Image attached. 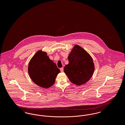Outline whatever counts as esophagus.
I'll return each mask as SVG.
<instances>
[{"label": "esophagus", "instance_id": "obj_1", "mask_svg": "<svg viewBox=\"0 0 125 125\" xmlns=\"http://www.w3.org/2000/svg\"><path fill=\"white\" fill-rule=\"evenodd\" d=\"M60 71L61 72H63V71H64V68L62 67V68H61L60 69Z\"/></svg>", "mask_w": 125, "mask_h": 125}]
</instances>
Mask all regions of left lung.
I'll return each mask as SVG.
<instances>
[{"label": "left lung", "mask_w": 125, "mask_h": 125, "mask_svg": "<svg viewBox=\"0 0 125 125\" xmlns=\"http://www.w3.org/2000/svg\"><path fill=\"white\" fill-rule=\"evenodd\" d=\"M69 63L64 68V71L72 83L81 86L88 82L95 71L93 60L80 46L76 44L68 56Z\"/></svg>", "instance_id": "obj_1"}]
</instances>
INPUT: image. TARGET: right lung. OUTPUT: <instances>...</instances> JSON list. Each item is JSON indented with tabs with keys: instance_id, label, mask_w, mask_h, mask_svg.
I'll list each match as a JSON object with an SVG mask.
<instances>
[{
	"instance_id": "add662e5",
	"label": "right lung",
	"mask_w": 125,
	"mask_h": 125,
	"mask_svg": "<svg viewBox=\"0 0 125 125\" xmlns=\"http://www.w3.org/2000/svg\"><path fill=\"white\" fill-rule=\"evenodd\" d=\"M60 70L50 60L46 52L38 51L30 60L28 73L32 81L37 85L48 89L53 85Z\"/></svg>"
}]
</instances>
